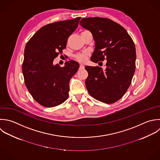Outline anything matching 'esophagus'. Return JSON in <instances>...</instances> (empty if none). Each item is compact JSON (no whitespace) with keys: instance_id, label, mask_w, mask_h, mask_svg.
<instances>
[{"instance_id":"34e87169","label":"esophagus","mask_w":160,"mask_h":160,"mask_svg":"<svg viewBox=\"0 0 160 160\" xmlns=\"http://www.w3.org/2000/svg\"><path fill=\"white\" fill-rule=\"evenodd\" d=\"M84 68H85L84 65H82V64H80V69L83 70V69H84Z\"/></svg>"}]
</instances>
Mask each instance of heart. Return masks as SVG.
I'll return each mask as SVG.
<instances>
[{"instance_id":"obj_1","label":"heart","mask_w":160,"mask_h":160,"mask_svg":"<svg viewBox=\"0 0 160 160\" xmlns=\"http://www.w3.org/2000/svg\"><path fill=\"white\" fill-rule=\"evenodd\" d=\"M88 52H83L75 56V58L80 62H85L88 58Z\"/></svg>"}]
</instances>
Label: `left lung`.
Masks as SVG:
<instances>
[{"mask_svg": "<svg viewBox=\"0 0 160 160\" xmlns=\"http://www.w3.org/2000/svg\"><path fill=\"white\" fill-rule=\"evenodd\" d=\"M80 25L89 30L95 41L91 61L107 60L106 68L86 66L85 85L89 94L105 103L120 100L130 87L135 71L136 48L127 31L106 18H84Z\"/></svg>", "mask_w": 160, "mask_h": 160, "instance_id": "obj_1", "label": "left lung"}]
</instances>
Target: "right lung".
Segmentation results:
<instances>
[{"mask_svg": "<svg viewBox=\"0 0 160 160\" xmlns=\"http://www.w3.org/2000/svg\"><path fill=\"white\" fill-rule=\"evenodd\" d=\"M80 19L46 25L25 46L22 64L25 84L34 100L44 107L57 106L68 98L69 82L78 70L79 63L70 60L60 67L53 62L65 48L67 39L77 28Z\"/></svg>", "mask_w": 160, "mask_h": 160, "instance_id": "right-lung-1", "label": "right lung"}]
</instances>
